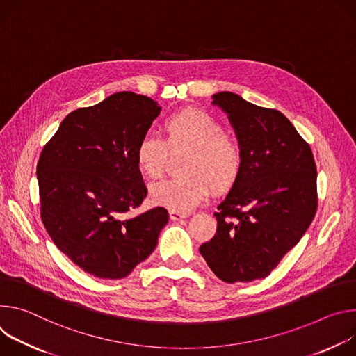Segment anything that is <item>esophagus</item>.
<instances>
[{"mask_svg": "<svg viewBox=\"0 0 356 356\" xmlns=\"http://www.w3.org/2000/svg\"><path fill=\"white\" fill-rule=\"evenodd\" d=\"M188 216V213H184V212H178V211H170V218L172 220H181V219H185Z\"/></svg>", "mask_w": 356, "mask_h": 356, "instance_id": "esophagus-1", "label": "esophagus"}]
</instances>
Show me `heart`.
<instances>
[{
    "label": "heart",
    "mask_w": 356,
    "mask_h": 356,
    "mask_svg": "<svg viewBox=\"0 0 356 356\" xmlns=\"http://www.w3.org/2000/svg\"><path fill=\"white\" fill-rule=\"evenodd\" d=\"M167 141L144 134L136 144L134 160L138 171L151 179L164 175L170 148H191L185 163L186 175L152 186L154 204L170 211L188 212L201 205L213 188L229 189L239 178L243 151L238 140L223 134L216 118L196 108L170 115L164 122Z\"/></svg>",
    "instance_id": "heart-1"
}]
</instances>
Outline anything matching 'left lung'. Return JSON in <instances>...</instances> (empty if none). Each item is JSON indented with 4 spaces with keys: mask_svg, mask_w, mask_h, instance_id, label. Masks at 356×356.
<instances>
[{
    "mask_svg": "<svg viewBox=\"0 0 356 356\" xmlns=\"http://www.w3.org/2000/svg\"><path fill=\"white\" fill-rule=\"evenodd\" d=\"M212 97L227 113L243 167L215 212V236L200 252L225 283H248L267 277L311 225L317 168L308 143L283 113L232 92Z\"/></svg>",
    "mask_w": 356,
    "mask_h": 356,
    "instance_id": "8db88e82",
    "label": "left lung"
}]
</instances>
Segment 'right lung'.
Listing matches in <instances>:
<instances>
[{
	"mask_svg": "<svg viewBox=\"0 0 356 356\" xmlns=\"http://www.w3.org/2000/svg\"><path fill=\"white\" fill-rule=\"evenodd\" d=\"M160 111L147 96L114 93L69 113L39 156L44 226L62 253L99 279L129 275L168 223L160 207L126 218L147 196L134 149Z\"/></svg>",
	"mask_w": 356,
	"mask_h": 356,
	"instance_id": "obj_1",
	"label": "right lung"
}]
</instances>
